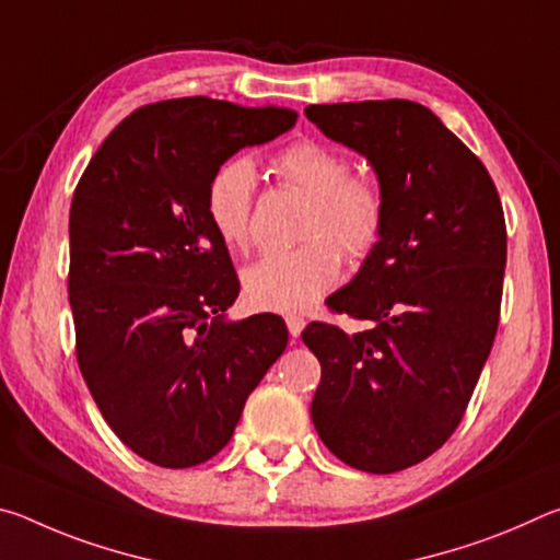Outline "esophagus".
<instances>
[{"label":"esophagus","instance_id":"esophagus-1","mask_svg":"<svg viewBox=\"0 0 560 560\" xmlns=\"http://www.w3.org/2000/svg\"><path fill=\"white\" fill-rule=\"evenodd\" d=\"M287 326H289V334H291L293 338H299L303 326H306V320H303L301 316H287Z\"/></svg>","mask_w":560,"mask_h":560}]
</instances>
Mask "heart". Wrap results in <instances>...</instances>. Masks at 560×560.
<instances>
[{"instance_id":"heart-1","label":"heart","mask_w":560,"mask_h":560,"mask_svg":"<svg viewBox=\"0 0 560 560\" xmlns=\"http://www.w3.org/2000/svg\"><path fill=\"white\" fill-rule=\"evenodd\" d=\"M273 173L311 200L301 236L291 252L264 254L244 269V296L254 308L299 314L314 306L340 277V257L365 259L385 230V195L368 177H350V160L318 140H301L273 158ZM257 167L249 158H232L207 183L205 212L217 236L236 252L252 244V212Z\"/></svg>"}]
</instances>
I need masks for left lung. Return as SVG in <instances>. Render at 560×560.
<instances>
[{
	"label": "left lung",
	"mask_w": 560,
	"mask_h": 560,
	"mask_svg": "<svg viewBox=\"0 0 560 560\" xmlns=\"http://www.w3.org/2000/svg\"><path fill=\"white\" fill-rule=\"evenodd\" d=\"M306 118L368 158L387 205L381 242L326 301L371 328L301 334L320 363L311 420L348 467L393 474L452 438L477 387L499 326L504 210L481 160L420 103H328Z\"/></svg>",
	"instance_id": "left-lung-1"
}]
</instances>
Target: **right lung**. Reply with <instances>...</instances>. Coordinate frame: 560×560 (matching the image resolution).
<instances>
[{
    "label": "right lung",
    "instance_id": "add662e5",
    "mask_svg": "<svg viewBox=\"0 0 560 560\" xmlns=\"http://www.w3.org/2000/svg\"><path fill=\"white\" fill-rule=\"evenodd\" d=\"M293 122L296 113L279 106L150 103L103 140L75 185V358L108 428L158 467L212 459L287 350L281 316L224 318L240 279L207 220L205 192L234 153Z\"/></svg>",
    "mask_w": 560,
    "mask_h": 560
}]
</instances>
